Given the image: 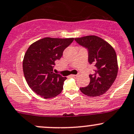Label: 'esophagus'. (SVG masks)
<instances>
[{"instance_id": "1", "label": "esophagus", "mask_w": 134, "mask_h": 134, "mask_svg": "<svg viewBox=\"0 0 134 134\" xmlns=\"http://www.w3.org/2000/svg\"><path fill=\"white\" fill-rule=\"evenodd\" d=\"M71 76L72 77V78H76L78 77V74H76V75H71Z\"/></svg>"}]
</instances>
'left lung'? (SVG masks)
I'll use <instances>...</instances> for the list:
<instances>
[{
  "label": "left lung",
  "mask_w": 134,
  "mask_h": 134,
  "mask_svg": "<svg viewBox=\"0 0 134 134\" xmlns=\"http://www.w3.org/2000/svg\"><path fill=\"white\" fill-rule=\"evenodd\" d=\"M80 46L88 50V61L94 65L90 74V83L80 91L91 97L99 96L110 88L118 75L117 55L113 47L103 39L94 35L74 38Z\"/></svg>",
  "instance_id": "left-lung-1"
}]
</instances>
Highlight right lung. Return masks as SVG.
<instances>
[{"label":"right lung","mask_w":134,"mask_h":134,"mask_svg":"<svg viewBox=\"0 0 134 134\" xmlns=\"http://www.w3.org/2000/svg\"><path fill=\"white\" fill-rule=\"evenodd\" d=\"M74 38L46 37L32 43L23 60V71L29 87L43 98H54L60 94L67 79L53 72L55 61Z\"/></svg>","instance_id":"right-lung-1"}]
</instances>
